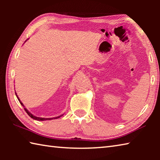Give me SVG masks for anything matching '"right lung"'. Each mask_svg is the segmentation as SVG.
<instances>
[{"mask_svg": "<svg viewBox=\"0 0 160 160\" xmlns=\"http://www.w3.org/2000/svg\"><path fill=\"white\" fill-rule=\"evenodd\" d=\"M27 41V40H26ZM25 41V42H26ZM15 94H16V96H17V97H18V100H19V102H20V104L22 105V106L24 107V109H25V112H27V113H28V114L30 116V117L32 118H33V119H34V120H37V121H46V120H51V119H53V118H58L59 117H61V116H63V114L62 115H61V116H57V117H53V118H41V117H37V116H34L33 114H32V113L29 112V111L26 109V108L25 107V106H24L23 105V104L22 103V102L20 101V99H19V97H18V96L17 95V94H16V92H15Z\"/></svg>", "mask_w": 160, "mask_h": 160, "instance_id": "obj_1", "label": "right lung"}]
</instances>
